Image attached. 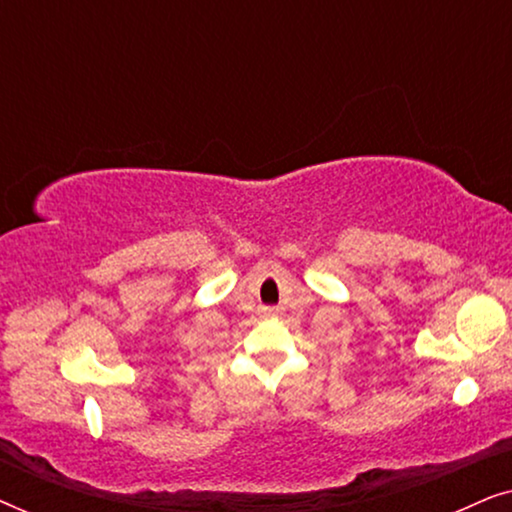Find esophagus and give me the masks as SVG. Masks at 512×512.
Wrapping results in <instances>:
<instances>
[{
    "instance_id": "obj_1",
    "label": "esophagus",
    "mask_w": 512,
    "mask_h": 512,
    "mask_svg": "<svg viewBox=\"0 0 512 512\" xmlns=\"http://www.w3.org/2000/svg\"><path fill=\"white\" fill-rule=\"evenodd\" d=\"M263 317H277V310L275 307H263Z\"/></svg>"
}]
</instances>
